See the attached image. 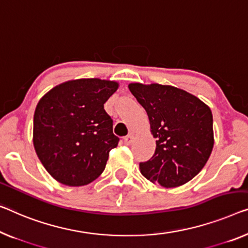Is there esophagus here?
Listing matches in <instances>:
<instances>
[{
	"label": "esophagus",
	"instance_id": "1",
	"mask_svg": "<svg viewBox=\"0 0 248 248\" xmlns=\"http://www.w3.org/2000/svg\"><path fill=\"white\" fill-rule=\"evenodd\" d=\"M132 140H134V136H132V135H128V136L124 137V145H131Z\"/></svg>",
	"mask_w": 248,
	"mask_h": 248
}]
</instances>
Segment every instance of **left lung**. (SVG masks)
Segmentation results:
<instances>
[{
	"label": "left lung",
	"mask_w": 248,
	"mask_h": 248,
	"mask_svg": "<svg viewBox=\"0 0 248 248\" xmlns=\"http://www.w3.org/2000/svg\"><path fill=\"white\" fill-rule=\"evenodd\" d=\"M129 90L146 110L156 150L140 162L142 176L166 188L178 187L204 168L214 147L209 107L182 89L130 83Z\"/></svg>",
	"instance_id": "obj_1"
}]
</instances>
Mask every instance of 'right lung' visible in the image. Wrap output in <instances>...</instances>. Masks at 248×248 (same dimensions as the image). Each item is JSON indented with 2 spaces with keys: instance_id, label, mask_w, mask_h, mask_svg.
I'll return each instance as SVG.
<instances>
[{
  "instance_id": "right-lung-1",
  "label": "right lung",
  "mask_w": 248,
  "mask_h": 248,
  "mask_svg": "<svg viewBox=\"0 0 248 248\" xmlns=\"http://www.w3.org/2000/svg\"><path fill=\"white\" fill-rule=\"evenodd\" d=\"M119 84L101 79L66 81L43 95L33 118V145L46 171L66 186H84L105 170L118 146L103 105Z\"/></svg>"
}]
</instances>
